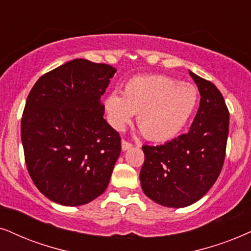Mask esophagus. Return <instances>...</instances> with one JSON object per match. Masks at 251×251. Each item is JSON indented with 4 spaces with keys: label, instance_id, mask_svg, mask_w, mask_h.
I'll list each match as a JSON object with an SVG mask.
<instances>
[{
    "label": "esophagus",
    "instance_id": "34e87169",
    "mask_svg": "<svg viewBox=\"0 0 251 251\" xmlns=\"http://www.w3.org/2000/svg\"><path fill=\"white\" fill-rule=\"evenodd\" d=\"M129 148H132V144H129V142L123 140L122 141V149H123V151H127V149H129Z\"/></svg>",
    "mask_w": 251,
    "mask_h": 251
}]
</instances>
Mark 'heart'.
<instances>
[{"label": "heart", "instance_id": "obj_1", "mask_svg": "<svg viewBox=\"0 0 251 251\" xmlns=\"http://www.w3.org/2000/svg\"><path fill=\"white\" fill-rule=\"evenodd\" d=\"M196 88L178 83L166 75L129 78L123 95L111 91L104 98L107 122L116 131H124L138 112L136 123L149 140L164 141L185 127L197 105Z\"/></svg>", "mask_w": 251, "mask_h": 251}]
</instances>
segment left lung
Instances as JSON below:
<instances>
[{"label":"left lung","mask_w":251,"mask_h":251,"mask_svg":"<svg viewBox=\"0 0 251 251\" xmlns=\"http://www.w3.org/2000/svg\"><path fill=\"white\" fill-rule=\"evenodd\" d=\"M201 103L190 131L160 146H142V191L166 207H186L201 199L223 169L229 112L218 88L189 71Z\"/></svg>","instance_id":"left-lung-1"}]
</instances>
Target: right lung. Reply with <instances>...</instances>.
<instances>
[{
  "mask_svg": "<svg viewBox=\"0 0 251 251\" xmlns=\"http://www.w3.org/2000/svg\"><path fill=\"white\" fill-rule=\"evenodd\" d=\"M116 72L75 59L41 76L28 94L21 124L25 162L38 190L56 204H88L109 185L122 146L100 97Z\"/></svg>",
  "mask_w": 251,
  "mask_h": 251,
  "instance_id": "add662e5",
  "label": "right lung"
}]
</instances>
